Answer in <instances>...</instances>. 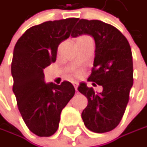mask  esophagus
Listing matches in <instances>:
<instances>
[{"mask_svg":"<svg viewBox=\"0 0 147 147\" xmlns=\"http://www.w3.org/2000/svg\"><path fill=\"white\" fill-rule=\"evenodd\" d=\"M73 85L74 86V89L76 91H78V87H79V83L78 82H76V81H74L73 82Z\"/></svg>","mask_w":147,"mask_h":147,"instance_id":"obj_1","label":"esophagus"}]
</instances>
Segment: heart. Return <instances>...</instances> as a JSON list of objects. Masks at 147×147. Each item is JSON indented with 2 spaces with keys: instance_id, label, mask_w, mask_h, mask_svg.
Segmentation results:
<instances>
[{
  "instance_id": "1",
  "label": "heart",
  "mask_w": 147,
  "mask_h": 147,
  "mask_svg": "<svg viewBox=\"0 0 147 147\" xmlns=\"http://www.w3.org/2000/svg\"><path fill=\"white\" fill-rule=\"evenodd\" d=\"M80 37H79V38H80ZM81 74H82V71H81V70H77V71H75V75H76V76L79 77Z\"/></svg>"
}]
</instances>
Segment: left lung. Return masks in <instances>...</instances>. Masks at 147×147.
<instances>
[{"instance_id":"left-lung-1","label":"left lung","mask_w":147,"mask_h":147,"mask_svg":"<svg viewBox=\"0 0 147 147\" xmlns=\"http://www.w3.org/2000/svg\"><path fill=\"white\" fill-rule=\"evenodd\" d=\"M83 34L91 36L95 42L94 68L88 80L101 85L103 91L95 94L86 84H79V91L88 99L81 116L89 131L105 133L120 124L129 101L133 85L131 49L117 28L101 21L79 20L71 36Z\"/></svg>"}]
</instances>
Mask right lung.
I'll list each match as a JSON object with an SVG mask.
<instances>
[{
	"instance_id": "right-lung-1",
	"label": "right lung",
	"mask_w": 147,
	"mask_h": 147,
	"mask_svg": "<svg viewBox=\"0 0 147 147\" xmlns=\"http://www.w3.org/2000/svg\"><path fill=\"white\" fill-rule=\"evenodd\" d=\"M79 18L48 21L27 29L16 43L11 62L12 90L28 129L51 136L58 128L62 110L75 93L68 81L46 84L43 69L54 63L58 45L70 36Z\"/></svg>"
}]
</instances>
